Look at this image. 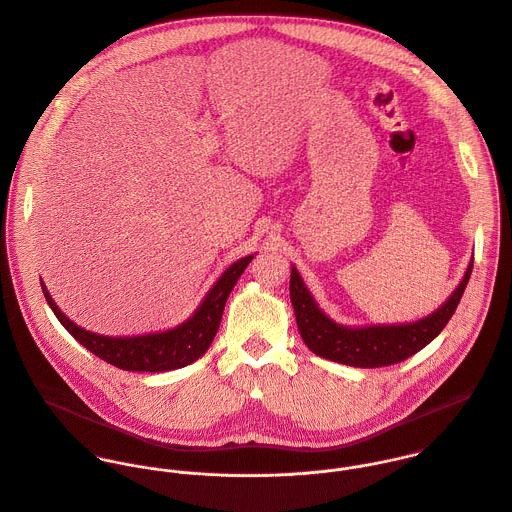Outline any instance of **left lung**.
Returning a JSON list of instances; mask_svg holds the SVG:
<instances>
[{"mask_svg":"<svg viewBox=\"0 0 512 512\" xmlns=\"http://www.w3.org/2000/svg\"><path fill=\"white\" fill-rule=\"evenodd\" d=\"M473 273V259L465 271V277L449 299L431 315L397 325H365V327H347L331 317H327L313 295L305 287L299 271L291 267V305L295 311L299 333L305 345L319 357L359 367V369H377L401 363L421 349H425L449 323L457 305L467 289V283Z\"/></svg>","mask_w":512,"mask_h":512,"instance_id":"1","label":"left lung"}]
</instances>
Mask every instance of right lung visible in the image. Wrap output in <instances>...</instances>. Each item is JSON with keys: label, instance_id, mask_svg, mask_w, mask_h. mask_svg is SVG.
I'll return each instance as SVG.
<instances>
[{"label": "right lung", "instance_id": "right-lung-1", "mask_svg": "<svg viewBox=\"0 0 512 512\" xmlns=\"http://www.w3.org/2000/svg\"><path fill=\"white\" fill-rule=\"evenodd\" d=\"M255 255H247L231 263L221 277L213 283L207 291L199 307L193 311L189 319L179 323L173 329L145 333V335H131V337H111L87 331L73 323L51 299L45 283L41 281V289L45 295L47 305L59 319V323L73 335L79 345L91 351L95 357L103 359L105 363L135 373H163L191 365L199 357L205 355L209 345L213 343L227 297L235 287L241 273L247 269Z\"/></svg>", "mask_w": 512, "mask_h": 512}]
</instances>
